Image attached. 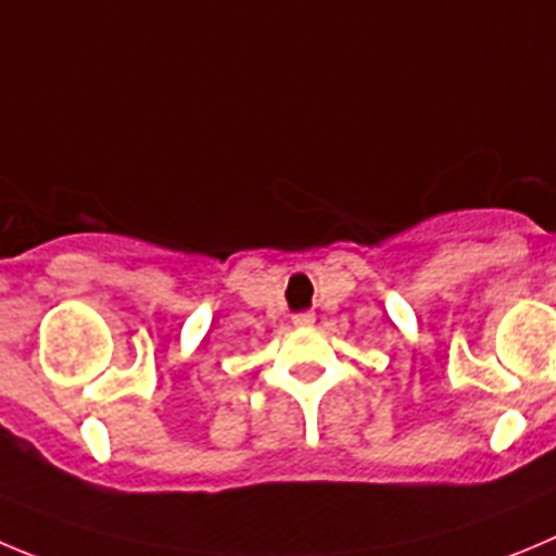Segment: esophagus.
Listing matches in <instances>:
<instances>
[{
  "label": "esophagus",
  "mask_w": 556,
  "mask_h": 556,
  "mask_svg": "<svg viewBox=\"0 0 556 556\" xmlns=\"http://www.w3.org/2000/svg\"><path fill=\"white\" fill-rule=\"evenodd\" d=\"M313 320H315L313 313H299V315H293V324H295V326H313Z\"/></svg>",
  "instance_id": "1"
}]
</instances>
